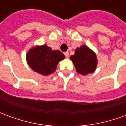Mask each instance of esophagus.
Listing matches in <instances>:
<instances>
[{
    "mask_svg": "<svg viewBox=\"0 0 126 126\" xmlns=\"http://www.w3.org/2000/svg\"><path fill=\"white\" fill-rule=\"evenodd\" d=\"M64 55H65V56L66 57V58H67V59H68L69 57V52H65V53H64Z\"/></svg>",
    "mask_w": 126,
    "mask_h": 126,
    "instance_id": "esophagus-1",
    "label": "esophagus"
}]
</instances>
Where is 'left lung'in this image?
Segmentation results:
<instances>
[{"mask_svg": "<svg viewBox=\"0 0 126 126\" xmlns=\"http://www.w3.org/2000/svg\"><path fill=\"white\" fill-rule=\"evenodd\" d=\"M72 61L78 73L86 76L96 70L97 65V58L95 52L86 45L77 48L75 54L71 55Z\"/></svg>", "mask_w": 126, "mask_h": 126, "instance_id": "left-lung-1", "label": "left lung"}]
</instances>
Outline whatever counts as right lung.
Returning <instances> with one entry per match:
<instances>
[{
    "mask_svg": "<svg viewBox=\"0 0 126 126\" xmlns=\"http://www.w3.org/2000/svg\"><path fill=\"white\" fill-rule=\"evenodd\" d=\"M65 58V55L61 51L52 50L46 44L32 48L26 55L30 67L43 76H48L55 72L59 62Z\"/></svg>",
    "mask_w": 126,
    "mask_h": 126,
    "instance_id": "obj_1",
    "label": "right lung"
}]
</instances>
